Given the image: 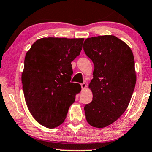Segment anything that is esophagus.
I'll use <instances>...</instances> for the list:
<instances>
[{"instance_id": "34e87169", "label": "esophagus", "mask_w": 152, "mask_h": 152, "mask_svg": "<svg viewBox=\"0 0 152 152\" xmlns=\"http://www.w3.org/2000/svg\"><path fill=\"white\" fill-rule=\"evenodd\" d=\"M81 88H82V90H83V89H85V88L86 87V84L85 83H81Z\"/></svg>"}]
</instances>
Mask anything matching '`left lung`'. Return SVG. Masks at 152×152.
Returning a JSON list of instances; mask_svg holds the SVG:
<instances>
[{
    "instance_id": "obj_1",
    "label": "left lung",
    "mask_w": 152,
    "mask_h": 152,
    "mask_svg": "<svg viewBox=\"0 0 152 152\" xmlns=\"http://www.w3.org/2000/svg\"><path fill=\"white\" fill-rule=\"evenodd\" d=\"M83 50L94 64L89 84L92 102L84 107L91 126L103 128L125 113L136 84L134 58L127 44L113 35L87 38Z\"/></svg>"
}]
</instances>
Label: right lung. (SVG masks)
I'll return each instance as SVG.
<instances>
[{
	"instance_id": "add662e5",
	"label": "right lung",
	"mask_w": 152,
	"mask_h": 152,
	"mask_svg": "<svg viewBox=\"0 0 152 152\" xmlns=\"http://www.w3.org/2000/svg\"><path fill=\"white\" fill-rule=\"evenodd\" d=\"M83 39L48 37L27 52L22 74L25 102L40 125L54 128L64 122L81 87L71 83V61L80 54Z\"/></svg>"
}]
</instances>
